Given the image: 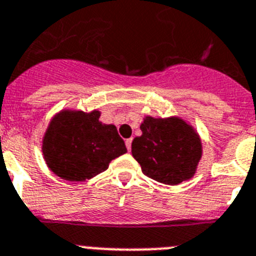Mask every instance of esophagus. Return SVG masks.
<instances>
[{
  "label": "esophagus",
  "instance_id": "1",
  "mask_svg": "<svg viewBox=\"0 0 256 256\" xmlns=\"http://www.w3.org/2000/svg\"><path fill=\"white\" fill-rule=\"evenodd\" d=\"M126 149H128V152H130V148H132V138L126 140Z\"/></svg>",
  "mask_w": 256,
  "mask_h": 256
}]
</instances>
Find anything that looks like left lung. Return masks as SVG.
<instances>
[{
    "label": "left lung",
    "mask_w": 256,
    "mask_h": 256,
    "mask_svg": "<svg viewBox=\"0 0 256 256\" xmlns=\"http://www.w3.org/2000/svg\"><path fill=\"white\" fill-rule=\"evenodd\" d=\"M142 134L132 142V155L142 174L167 185L190 178L202 155L200 137L178 118L154 119L146 116Z\"/></svg>",
    "instance_id": "obj_1"
}]
</instances>
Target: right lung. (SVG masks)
Segmentation results:
<instances>
[{"mask_svg": "<svg viewBox=\"0 0 256 256\" xmlns=\"http://www.w3.org/2000/svg\"><path fill=\"white\" fill-rule=\"evenodd\" d=\"M42 152L46 164L60 178L84 181L106 171L126 148L116 126L100 122V111H63L48 128Z\"/></svg>", "mask_w": 256, "mask_h": 256, "instance_id": "add662e5", "label": "right lung"}]
</instances>
